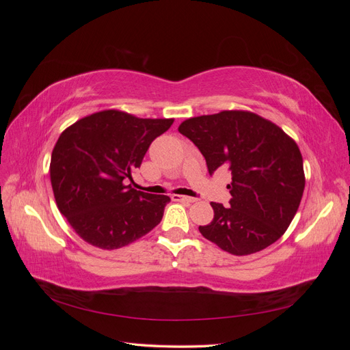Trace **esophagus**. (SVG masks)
<instances>
[{"label": "esophagus", "mask_w": 350, "mask_h": 350, "mask_svg": "<svg viewBox=\"0 0 350 350\" xmlns=\"http://www.w3.org/2000/svg\"><path fill=\"white\" fill-rule=\"evenodd\" d=\"M174 201H184V203H196V197H185V196H172Z\"/></svg>", "instance_id": "34e87169"}]
</instances>
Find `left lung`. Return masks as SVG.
<instances>
[{"label": "left lung", "instance_id": "1", "mask_svg": "<svg viewBox=\"0 0 350 350\" xmlns=\"http://www.w3.org/2000/svg\"><path fill=\"white\" fill-rule=\"evenodd\" d=\"M178 131L204 156L208 174L228 169L229 206L210 203L215 217L198 226L219 248L248 256L276 242L289 228L305 188L299 147L276 124L247 111L189 118Z\"/></svg>", "mask_w": 350, "mask_h": 350}]
</instances>
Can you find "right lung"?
I'll return each instance as SVG.
<instances>
[{"label":"right lung","mask_w":350,"mask_h":350,"mask_svg":"<svg viewBox=\"0 0 350 350\" xmlns=\"http://www.w3.org/2000/svg\"><path fill=\"white\" fill-rule=\"evenodd\" d=\"M174 120L102 111L62 131L51 156V184L59 211L90 245L116 250L161 224L167 196L125 185L156 137Z\"/></svg>","instance_id":"obj_1"}]
</instances>
